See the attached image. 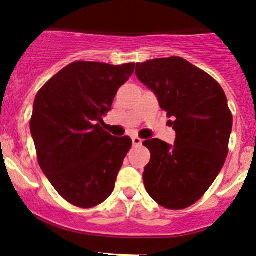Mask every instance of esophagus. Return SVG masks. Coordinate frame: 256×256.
Returning <instances> with one entry per match:
<instances>
[{"label": "esophagus", "instance_id": "1", "mask_svg": "<svg viewBox=\"0 0 256 256\" xmlns=\"http://www.w3.org/2000/svg\"><path fill=\"white\" fill-rule=\"evenodd\" d=\"M132 144L134 146H141L142 140L138 136H132Z\"/></svg>", "mask_w": 256, "mask_h": 256}]
</instances>
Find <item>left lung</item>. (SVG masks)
Wrapping results in <instances>:
<instances>
[{"label": "left lung", "instance_id": "left-lung-1", "mask_svg": "<svg viewBox=\"0 0 256 256\" xmlns=\"http://www.w3.org/2000/svg\"><path fill=\"white\" fill-rule=\"evenodd\" d=\"M136 76L157 96L176 131L172 146L146 140L147 192L160 206L182 210L200 200L220 174L228 154L233 118L216 80L182 58L136 64Z\"/></svg>", "mask_w": 256, "mask_h": 256}]
</instances>
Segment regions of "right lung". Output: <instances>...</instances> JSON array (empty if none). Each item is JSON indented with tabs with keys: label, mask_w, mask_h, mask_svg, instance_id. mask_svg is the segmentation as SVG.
<instances>
[{
	"label": "right lung",
	"mask_w": 256,
	"mask_h": 256,
	"mask_svg": "<svg viewBox=\"0 0 256 256\" xmlns=\"http://www.w3.org/2000/svg\"><path fill=\"white\" fill-rule=\"evenodd\" d=\"M135 64L76 61L48 80L36 96L30 132L38 162L55 190L82 208L104 202L115 186L128 136H112L103 116Z\"/></svg>",
	"instance_id": "1"
}]
</instances>
